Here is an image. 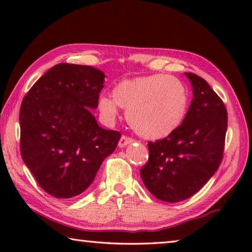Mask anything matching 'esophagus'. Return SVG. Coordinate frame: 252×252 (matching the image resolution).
<instances>
[{"label":"esophagus","instance_id":"1","mask_svg":"<svg viewBox=\"0 0 252 252\" xmlns=\"http://www.w3.org/2000/svg\"><path fill=\"white\" fill-rule=\"evenodd\" d=\"M131 142H133V139L130 138V136L123 134L120 138V140H119V147H120V148L126 147V144H129Z\"/></svg>","mask_w":252,"mask_h":252}]
</instances>
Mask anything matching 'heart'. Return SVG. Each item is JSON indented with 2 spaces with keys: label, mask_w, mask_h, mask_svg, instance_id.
Wrapping results in <instances>:
<instances>
[{
  "label": "heart",
  "mask_w": 252,
  "mask_h": 252,
  "mask_svg": "<svg viewBox=\"0 0 252 252\" xmlns=\"http://www.w3.org/2000/svg\"><path fill=\"white\" fill-rule=\"evenodd\" d=\"M111 100L99 99V110L108 120L118 108L126 111V120L136 134L158 140L173 133L182 125L189 106V92L180 80L168 74H151L119 81Z\"/></svg>",
  "instance_id": "1"
}]
</instances>
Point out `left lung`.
I'll use <instances>...</instances> for the list:
<instances>
[{"label": "left lung", "instance_id": "obj_1", "mask_svg": "<svg viewBox=\"0 0 252 252\" xmlns=\"http://www.w3.org/2000/svg\"><path fill=\"white\" fill-rule=\"evenodd\" d=\"M186 75L193 99L185 120L173 133L148 143V162L140 170L151 194L170 203L192 197L218 170L228 126L220 96L201 76Z\"/></svg>", "mask_w": 252, "mask_h": 252}]
</instances>
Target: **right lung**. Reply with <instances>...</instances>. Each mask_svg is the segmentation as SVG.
Here are the masks:
<instances>
[{
	"mask_svg": "<svg viewBox=\"0 0 252 252\" xmlns=\"http://www.w3.org/2000/svg\"><path fill=\"white\" fill-rule=\"evenodd\" d=\"M104 73L60 63L33 84L20 109V150L46 193L70 199L87 190L121 133L101 127L91 113Z\"/></svg>",
	"mask_w": 252,
	"mask_h": 252,
	"instance_id": "1",
	"label": "right lung"
}]
</instances>
